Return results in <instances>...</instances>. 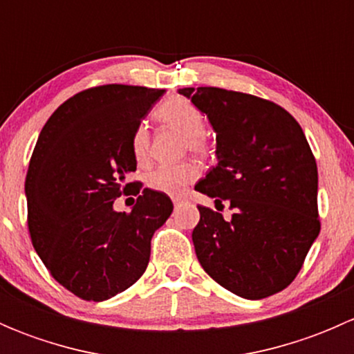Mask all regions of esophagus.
I'll use <instances>...</instances> for the list:
<instances>
[{"label":"esophagus","mask_w":354,"mask_h":354,"mask_svg":"<svg viewBox=\"0 0 354 354\" xmlns=\"http://www.w3.org/2000/svg\"><path fill=\"white\" fill-rule=\"evenodd\" d=\"M185 197H181V195H176V197H173V203L174 205H180V203H183L185 202Z\"/></svg>","instance_id":"obj_1"}]
</instances>
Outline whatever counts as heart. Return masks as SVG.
I'll list each match as a JSON object with an SVG mask.
<instances>
[{
    "instance_id": "heart-1",
    "label": "heart",
    "mask_w": 354,
    "mask_h": 354,
    "mask_svg": "<svg viewBox=\"0 0 354 354\" xmlns=\"http://www.w3.org/2000/svg\"><path fill=\"white\" fill-rule=\"evenodd\" d=\"M157 118L166 127L174 128L183 137H187V147L195 154H203L207 151L205 138V118L195 108L190 101L181 97L169 99L162 102L157 109ZM149 145H151V133L145 124H138L131 135V152L138 164H145L149 159ZM198 178V167L192 162L181 164H162L156 167L147 176V185L151 190L166 195H181L185 188L194 183Z\"/></svg>"
}]
</instances>
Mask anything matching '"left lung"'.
<instances>
[{
  "instance_id": "1",
  "label": "left lung",
  "mask_w": 354,
  "mask_h": 354,
  "mask_svg": "<svg viewBox=\"0 0 354 354\" xmlns=\"http://www.w3.org/2000/svg\"><path fill=\"white\" fill-rule=\"evenodd\" d=\"M178 94L205 114L216 133L217 166L195 185L234 209L231 221L198 207L192 233L200 266L246 299L283 291L320 231L317 162L298 121L274 102L217 87Z\"/></svg>"
}]
</instances>
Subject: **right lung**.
Wrapping results in <instances>:
<instances>
[{
  "label": "right lung",
  "instance_id": "obj_1",
  "mask_svg": "<svg viewBox=\"0 0 354 354\" xmlns=\"http://www.w3.org/2000/svg\"><path fill=\"white\" fill-rule=\"evenodd\" d=\"M164 91L102 85L63 102L37 138L25 197L32 245L75 296L104 301L138 281L151 240L173 212L166 194L144 188L130 214L113 200L133 186L131 135Z\"/></svg>",
  "mask_w": 354,
  "mask_h": 354
}]
</instances>
